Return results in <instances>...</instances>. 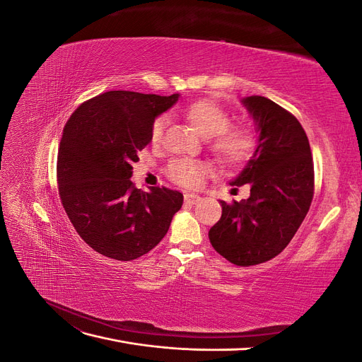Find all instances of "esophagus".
Segmentation results:
<instances>
[{
  "label": "esophagus",
  "mask_w": 362,
  "mask_h": 362,
  "mask_svg": "<svg viewBox=\"0 0 362 362\" xmlns=\"http://www.w3.org/2000/svg\"><path fill=\"white\" fill-rule=\"evenodd\" d=\"M201 201V198L198 194H194V193H185L184 194V202L185 204H189V205H194V204H198Z\"/></svg>",
  "instance_id": "obj_1"
}]
</instances>
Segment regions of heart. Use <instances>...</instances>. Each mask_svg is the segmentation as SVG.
<instances>
[{"label": "heart", "instance_id": "obj_1", "mask_svg": "<svg viewBox=\"0 0 362 362\" xmlns=\"http://www.w3.org/2000/svg\"><path fill=\"white\" fill-rule=\"evenodd\" d=\"M184 117L198 133L210 139V149L222 164H240L247 160L255 148L254 131L245 125H229V115L214 101L199 100L185 107ZM168 119L160 116L151 128V141L158 144ZM210 173V166L196 160H173L168 175L182 187H198Z\"/></svg>", "mask_w": 362, "mask_h": 362}]
</instances>
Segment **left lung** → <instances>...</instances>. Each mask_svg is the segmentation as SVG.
Listing matches in <instances>:
<instances>
[{"label":"left lung","instance_id":"left-lung-1","mask_svg":"<svg viewBox=\"0 0 362 362\" xmlns=\"http://www.w3.org/2000/svg\"><path fill=\"white\" fill-rule=\"evenodd\" d=\"M254 119L257 148L231 185H250L247 199L222 204L208 233L213 247L237 266H255L287 247L314 193L311 148L299 120L264 96L242 100Z\"/></svg>","mask_w":362,"mask_h":362}]
</instances>
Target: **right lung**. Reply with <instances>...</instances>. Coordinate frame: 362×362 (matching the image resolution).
Here are the masks:
<instances>
[{"label":"right lung","instance_id":"right-lung-1","mask_svg":"<svg viewBox=\"0 0 362 362\" xmlns=\"http://www.w3.org/2000/svg\"><path fill=\"white\" fill-rule=\"evenodd\" d=\"M178 100L180 93L105 92L76 108L63 129L60 199L76 233L101 255L131 261L148 254L182 206V193L144 192L129 180L154 120Z\"/></svg>","mask_w":362,"mask_h":362}]
</instances>
